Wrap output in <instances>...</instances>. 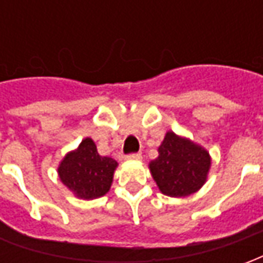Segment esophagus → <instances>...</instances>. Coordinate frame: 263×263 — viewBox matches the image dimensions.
<instances>
[{
    "mask_svg": "<svg viewBox=\"0 0 263 263\" xmlns=\"http://www.w3.org/2000/svg\"><path fill=\"white\" fill-rule=\"evenodd\" d=\"M142 158V154L141 152H134V154L126 155V159L128 160H139Z\"/></svg>",
    "mask_w": 263,
    "mask_h": 263,
    "instance_id": "esophagus-1",
    "label": "esophagus"
}]
</instances>
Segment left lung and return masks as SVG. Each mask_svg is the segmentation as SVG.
Here are the masks:
<instances>
[{"mask_svg":"<svg viewBox=\"0 0 263 263\" xmlns=\"http://www.w3.org/2000/svg\"><path fill=\"white\" fill-rule=\"evenodd\" d=\"M210 165L207 151L189 139L167 132L159 146V156L151 162L149 169L162 193L184 197L203 186Z\"/></svg>","mask_w":263,"mask_h":263,"instance_id":"8db88e82","label":"left lung"}]
</instances>
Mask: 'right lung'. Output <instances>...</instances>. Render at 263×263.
<instances>
[{"label": "right lung", "instance_id": "obj_1", "mask_svg": "<svg viewBox=\"0 0 263 263\" xmlns=\"http://www.w3.org/2000/svg\"><path fill=\"white\" fill-rule=\"evenodd\" d=\"M117 162L98 155L96 143L86 138L59 166L60 180L80 198L101 197L109 190Z\"/></svg>", "mask_w": 263, "mask_h": 263}]
</instances>
